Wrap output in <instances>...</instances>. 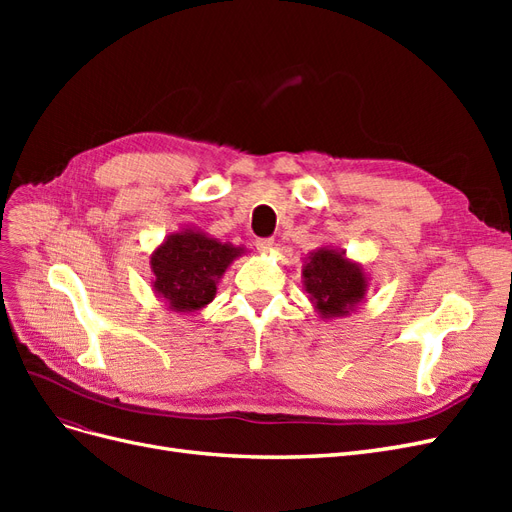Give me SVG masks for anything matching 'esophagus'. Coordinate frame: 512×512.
Instances as JSON below:
<instances>
[{"mask_svg":"<svg viewBox=\"0 0 512 512\" xmlns=\"http://www.w3.org/2000/svg\"><path fill=\"white\" fill-rule=\"evenodd\" d=\"M273 247H275L273 239H256V250L262 254H269Z\"/></svg>","mask_w":512,"mask_h":512,"instance_id":"34e87169","label":"esophagus"}]
</instances>
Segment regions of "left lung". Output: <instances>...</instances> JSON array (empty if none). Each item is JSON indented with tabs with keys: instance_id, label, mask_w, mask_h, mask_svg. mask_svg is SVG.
Segmentation results:
<instances>
[{
	"instance_id": "1",
	"label": "left lung",
	"mask_w": 512,
	"mask_h": 512,
	"mask_svg": "<svg viewBox=\"0 0 512 512\" xmlns=\"http://www.w3.org/2000/svg\"><path fill=\"white\" fill-rule=\"evenodd\" d=\"M301 275L307 299L314 305L320 320L350 316L363 303L369 290L365 267L333 245H322L309 252Z\"/></svg>"
}]
</instances>
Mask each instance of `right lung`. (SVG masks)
Wrapping results in <instances>:
<instances>
[{"label":"right lung","instance_id":"add662e5","mask_svg":"<svg viewBox=\"0 0 512 512\" xmlns=\"http://www.w3.org/2000/svg\"><path fill=\"white\" fill-rule=\"evenodd\" d=\"M245 252L196 226H183L151 252L153 294L168 312L194 316L215 299L222 275Z\"/></svg>","mask_w":512,"mask_h":512}]
</instances>
